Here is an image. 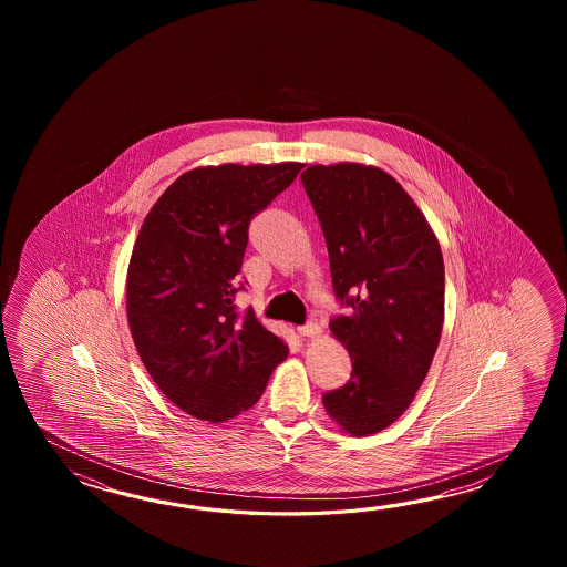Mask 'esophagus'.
<instances>
[{
  "label": "esophagus",
  "instance_id": "34e87169",
  "mask_svg": "<svg viewBox=\"0 0 567 567\" xmlns=\"http://www.w3.org/2000/svg\"><path fill=\"white\" fill-rule=\"evenodd\" d=\"M298 334L300 337H318L320 334V326L316 324V322H308V324L298 328Z\"/></svg>",
  "mask_w": 567,
  "mask_h": 567
}]
</instances>
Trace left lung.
Wrapping results in <instances>:
<instances>
[{
	"mask_svg": "<svg viewBox=\"0 0 567 567\" xmlns=\"http://www.w3.org/2000/svg\"><path fill=\"white\" fill-rule=\"evenodd\" d=\"M303 190L322 225L340 308L332 334L349 383L322 395L349 434L385 430L410 408L444 324V259L434 230L393 176L359 164L310 166Z\"/></svg>",
	"mask_w": 567,
	"mask_h": 567,
	"instance_id": "left-lung-1",
	"label": "left lung"
}]
</instances>
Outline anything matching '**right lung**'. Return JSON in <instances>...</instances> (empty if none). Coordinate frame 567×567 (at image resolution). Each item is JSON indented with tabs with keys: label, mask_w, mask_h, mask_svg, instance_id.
Masks as SVG:
<instances>
[{
	"label": "right lung",
	"mask_w": 567,
	"mask_h": 567,
	"mask_svg": "<svg viewBox=\"0 0 567 567\" xmlns=\"http://www.w3.org/2000/svg\"><path fill=\"white\" fill-rule=\"evenodd\" d=\"M303 164L210 166L182 174L145 217L127 271V320L162 393L205 422L254 408L288 357L235 296L249 223Z\"/></svg>",
	"instance_id": "right-lung-1"
}]
</instances>
